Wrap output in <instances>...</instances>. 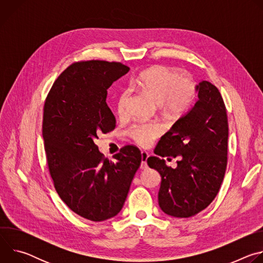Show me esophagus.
Listing matches in <instances>:
<instances>
[{
    "instance_id": "34e87169",
    "label": "esophagus",
    "mask_w": 263,
    "mask_h": 263,
    "mask_svg": "<svg viewBox=\"0 0 263 263\" xmlns=\"http://www.w3.org/2000/svg\"><path fill=\"white\" fill-rule=\"evenodd\" d=\"M147 158H148L147 152L141 151V164H140V168H141V170H144V168L147 167V164H146Z\"/></svg>"
}]
</instances>
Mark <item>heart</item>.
<instances>
[{
    "label": "heart",
    "instance_id": "b5f03b06",
    "mask_svg": "<svg viewBox=\"0 0 263 263\" xmlns=\"http://www.w3.org/2000/svg\"><path fill=\"white\" fill-rule=\"evenodd\" d=\"M130 87L151 98L164 115L173 118L183 116L192 107L196 98V85L186 77L164 65H156L141 71ZM129 100V91L123 90L117 100V111L123 116ZM162 129L157 124H138L131 127L129 134L140 145H148L157 138Z\"/></svg>",
    "mask_w": 263,
    "mask_h": 263
}]
</instances>
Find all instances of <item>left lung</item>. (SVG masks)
Instances as JSON below:
<instances>
[{
  "label": "left lung",
  "mask_w": 263,
  "mask_h": 263,
  "mask_svg": "<svg viewBox=\"0 0 263 263\" xmlns=\"http://www.w3.org/2000/svg\"><path fill=\"white\" fill-rule=\"evenodd\" d=\"M198 100L159 140L154 153L180 156L172 169L158 156L146 162L161 176L158 203L174 217L198 214L214 200L227 167L228 118L218 89L208 81L197 86Z\"/></svg>",
  "instance_id": "1"
}]
</instances>
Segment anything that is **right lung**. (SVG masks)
Returning <instances> with one entry per match:
<instances>
[{
  "mask_svg": "<svg viewBox=\"0 0 263 263\" xmlns=\"http://www.w3.org/2000/svg\"><path fill=\"white\" fill-rule=\"evenodd\" d=\"M129 69L121 62H74L56 79L44 107L43 136L55 190L70 210L92 221L122 210L141 162L135 145L123 146L108 160L96 144L100 133L116 128L107 89Z\"/></svg>",
  "mask_w": 263,
  "mask_h": 263,
  "instance_id": "1",
  "label": "right lung"
}]
</instances>
